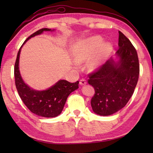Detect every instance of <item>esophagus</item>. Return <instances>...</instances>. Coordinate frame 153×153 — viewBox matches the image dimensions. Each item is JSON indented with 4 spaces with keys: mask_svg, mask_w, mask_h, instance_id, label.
<instances>
[{
    "mask_svg": "<svg viewBox=\"0 0 153 153\" xmlns=\"http://www.w3.org/2000/svg\"><path fill=\"white\" fill-rule=\"evenodd\" d=\"M79 84L81 85H85L87 84V81L85 79H82L79 81Z\"/></svg>",
    "mask_w": 153,
    "mask_h": 153,
    "instance_id": "esophagus-1",
    "label": "esophagus"
}]
</instances>
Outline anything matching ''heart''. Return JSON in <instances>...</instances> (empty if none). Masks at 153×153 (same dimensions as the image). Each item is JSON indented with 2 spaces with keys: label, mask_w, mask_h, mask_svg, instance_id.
I'll return each instance as SVG.
<instances>
[{
  "label": "heart",
  "mask_w": 153,
  "mask_h": 153,
  "mask_svg": "<svg viewBox=\"0 0 153 153\" xmlns=\"http://www.w3.org/2000/svg\"><path fill=\"white\" fill-rule=\"evenodd\" d=\"M102 38L99 37H93L81 41L73 54L74 61L77 64L85 62L100 47L97 53L87 62L89 70L98 68L112 50L111 44L105 43L102 45Z\"/></svg>",
  "instance_id": "b5f03b06"
}]
</instances>
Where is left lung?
<instances>
[{"label": "left lung", "instance_id": "1", "mask_svg": "<svg viewBox=\"0 0 153 153\" xmlns=\"http://www.w3.org/2000/svg\"><path fill=\"white\" fill-rule=\"evenodd\" d=\"M118 61L112 58L89 75L88 83L95 89L91 100L93 112L109 116L126 106L138 82L139 64L131 41L119 31Z\"/></svg>", "mask_w": 153, "mask_h": 153}]
</instances>
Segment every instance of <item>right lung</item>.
<instances>
[{
  "mask_svg": "<svg viewBox=\"0 0 153 153\" xmlns=\"http://www.w3.org/2000/svg\"><path fill=\"white\" fill-rule=\"evenodd\" d=\"M51 29L43 28L31 35L19 48L14 66L15 84L22 101L31 112L36 115L54 118L62 112L70 94L78 89L79 82L70 83L66 80H59L48 89L35 91L23 81L19 70V58L21 48L27 40L40 35L43 31H50Z\"/></svg>",
  "mask_w": 153,
  "mask_h": 153,
  "instance_id": "1",
  "label": "right lung"
}]
</instances>
